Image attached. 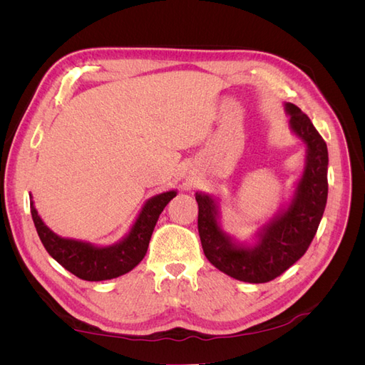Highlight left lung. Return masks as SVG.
I'll return each mask as SVG.
<instances>
[{
  "mask_svg": "<svg viewBox=\"0 0 365 365\" xmlns=\"http://www.w3.org/2000/svg\"><path fill=\"white\" fill-rule=\"evenodd\" d=\"M291 128L307 146L304 173L286 212L264 228L256 247H239L217 224L215 201L196 193L197 231L210 263L240 282L267 283L304 256L327 202V146L302 109L286 103Z\"/></svg>",
  "mask_w": 365,
  "mask_h": 365,
  "instance_id": "8db88e82",
  "label": "left lung"
}]
</instances>
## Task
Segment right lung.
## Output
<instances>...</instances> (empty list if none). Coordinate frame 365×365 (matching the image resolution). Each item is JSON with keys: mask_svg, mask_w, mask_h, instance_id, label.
<instances>
[{"mask_svg": "<svg viewBox=\"0 0 365 365\" xmlns=\"http://www.w3.org/2000/svg\"><path fill=\"white\" fill-rule=\"evenodd\" d=\"M175 196L176 192L153 196L143 207L129 235L120 244L105 248L93 247L79 240L62 239L42 222L33 202H30V212L42 245L54 260L76 277L88 282H102L129 272L143 260L157 220L164 207Z\"/></svg>", "mask_w": 365, "mask_h": 365, "instance_id": "add662e5", "label": "right lung"}]
</instances>
